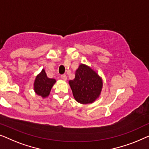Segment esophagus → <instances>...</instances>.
Wrapping results in <instances>:
<instances>
[{"mask_svg":"<svg viewBox=\"0 0 149 149\" xmlns=\"http://www.w3.org/2000/svg\"><path fill=\"white\" fill-rule=\"evenodd\" d=\"M61 78H62L63 79V80L66 81L67 79H68V77H67L66 75H61Z\"/></svg>","mask_w":149,"mask_h":149,"instance_id":"obj_1","label":"esophagus"}]
</instances>
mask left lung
<instances>
[{"label":"left lung","mask_w":149,"mask_h":149,"mask_svg":"<svg viewBox=\"0 0 149 149\" xmlns=\"http://www.w3.org/2000/svg\"><path fill=\"white\" fill-rule=\"evenodd\" d=\"M73 96L81 104H91L99 98L102 89V79L96 71L87 65L79 64L75 77L69 81Z\"/></svg>","instance_id":"obj_1"}]
</instances>
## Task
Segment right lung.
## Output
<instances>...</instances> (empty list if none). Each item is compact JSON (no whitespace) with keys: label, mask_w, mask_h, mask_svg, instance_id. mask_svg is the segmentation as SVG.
Listing matches in <instances>:
<instances>
[{"label":"right lung","mask_w":149,"mask_h":149,"mask_svg":"<svg viewBox=\"0 0 149 149\" xmlns=\"http://www.w3.org/2000/svg\"><path fill=\"white\" fill-rule=\"evenodd\" d=\"M56 81L55 79L48 77L45 69H42L33 81V91L36 95L40 96L42 98L48 97Z\"/></svg>","instance_id":"1"}]
</instances>
